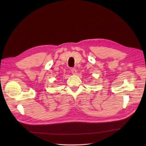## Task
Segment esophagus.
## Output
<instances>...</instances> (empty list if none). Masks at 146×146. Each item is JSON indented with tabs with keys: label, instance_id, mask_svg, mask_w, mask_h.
Returning a JSON list of instances; mask_svg holds the SVG:
<instances>
[{
	"label": "esophagus",
	"instance_id": "esophagus-1",
	"mask_svg": "<svg viewBox=\"0 0 146 146\" xmlns=\"http://www.w3.org/2000/svg\"><path fill=\"white\" fill-rule=\"evenodd\" d=\"M71 72H72V74L73 75H76V74H77V70H76V69H75V68L71 69Z\"/></svg>",
	"mask_w": 146,
	"mask_h": 146
}]
</instances>
